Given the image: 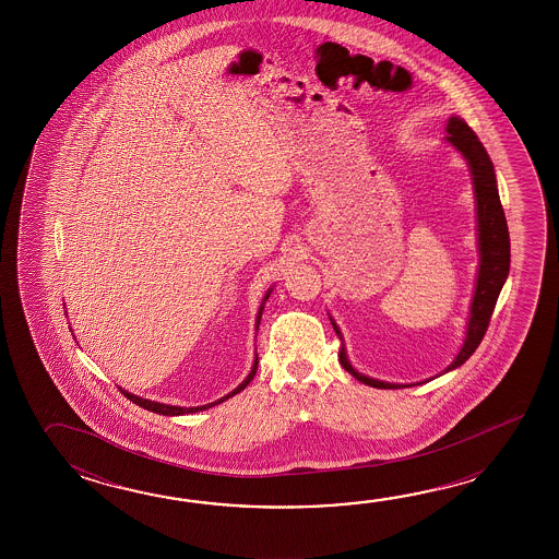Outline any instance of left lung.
<instances>
[{"mask_svg":"<svg viewBox=\"0 0 559 559\" xmlns=\"http://www.w3.org/2000/svg\"><path fill=\"white\" fill-rule=\"evenodd\" d=\"M445 131H448V142L452 143L453 147H457V152H462V155L467 159V164H469L472 176H474L479 255H481L464 347L453 359L452 366L445 369V371H450V369L460 368L462 364H465L486 335L491 313H493L496 301H498L499 292L503 287L506 277L510 274V231H508L503 207L499 202L496 171H493V164L487 155L486 147L477 140L474 130L465 123L464 119L455 118V116L448 119ZM333 330L342 342V333H340L335 323H333ZM337 357H340L342 368L349 371L356 380L366 383V385L380 388V390L400 388L397 383L371 380L368 376H361L359 371L352 368L347 357H345L344 344L340 345V356Z\"/></svg>","mask_w":559,"mask_h":559,"instance_id":"left-lung-1","label":"left lung"}]
</instances>
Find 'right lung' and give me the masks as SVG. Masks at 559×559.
<instances>
[{"label":"right lung","instance_id":"add662e5","mask_svg":"<svg viewBox=\"0 0 559 559\" xmlns=\"http://www.w3.org/2000/svg\"><path fill=\"white\" fill-rule=\"evenodd\" d=\"M267 297H270V294L263 297V301H265ZM262 311L263 308H260V313H258V325H260V320H262ZM255 371H258V357H255V364H253V368H251L250 376H248L246 380L241 381L234 392L227 393L226 397L217 400L214 404L202 405V407H178V405L157 404V402H150V400H142V397H138V395H131V393L123 392V390H119V392L123 393L130 402H133L135 405H140V407L147 409V412H154V414H159V416H183V414H195V412H202V409H207V407H212V405L222 404V402L229 400L231 395H236V393L241 392V390H246V385L253 380Z\"/></svg>","mask_w":559,"mask_h":559}]
</instances>
